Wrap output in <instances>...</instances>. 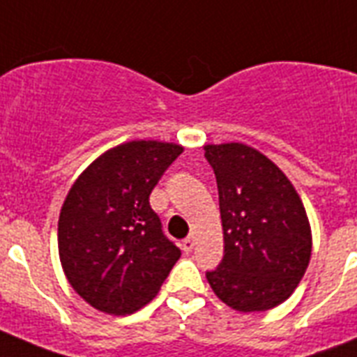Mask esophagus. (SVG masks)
I'll return each instance as SVG.
<instances>
[{
    "label": "esophagus",
    "mask_w": 357,
    "mask_h": 357,
    "mask_svg": "<svg viewBox=\"0 0 357 357\" xmlns=\"http://www.w3.org/2000/svg\"><path fill=\"white\" fill-rule=\"evenodd\" d=\"M181 248H183V252H187V254H189V252H192V248H195V237L190 235V237L185 238L183 243H181Z\"/></svg>",
    "instance_id": "obj_1"
}]
</instances>
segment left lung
<instances>
[{"label":"left lung","mask_w":357,"mask_h":357,"mask_svg":"<svg viewBox=\"0 0 357 357\" xmlns=\"http://www.w3.org/2000/svg\"><path fill=\"white\" fill-rule=\"evenodd\" d=\"M215 170L224 257L207 272L231 310L266 311L298 287L311 257V226L298 192L278 165L243 142L206 144Z\"/></svg>","instance_id":"8db88e82"}]
</instances>
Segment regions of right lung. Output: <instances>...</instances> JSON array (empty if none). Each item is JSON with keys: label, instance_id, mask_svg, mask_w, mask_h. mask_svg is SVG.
I'll return each mask as SVG.
<instances>
[{"label": "right lung", "instance_id": "right-lung-1", "mask_svg": "<svg viewBox=\"0 0 357 357\" xmlns=\"http://www.w3.org/2000/svg\"><path fill=\"white\" fill-rule=\"evenodd\" d=\"M181 151L174 142L129 140L103 151L70 187L59 215V257L94 310L135 313L155 298L179 259L150 195Z\"/></svg>", "mask_w": 357, "mask_h": 357}]
</instances>
